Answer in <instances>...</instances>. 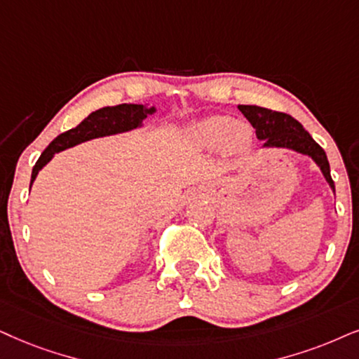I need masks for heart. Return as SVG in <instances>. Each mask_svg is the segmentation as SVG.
<instances>
[{"label": "heart", "instance_id": "b5f03b06", "mask_svg": "<svg viewBox=\"0 0 359 359\" xmlns=\"http://www.w3.org/2000/svg\"><path fill=\"white\" fill-rule=\"evenodd\" d=\"M189 135L203 149L220 147L226 157H238L253 142L252 127L230 116H207L190 124Z\"/></svg>", "mask_w": 359, "mask_h": 359}]
</instances>
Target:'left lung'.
Returning <instances> with one entry per match:
<instances>
[{
  "label": "left lung",
  "mask_w": 359,
  "mask_h": 359,
  "mask_svg": "<svg viewBox=\"0 0 359 359\" xmlns=\"http://www.w3.org/2000/svg\"><path fill=\"white\" fill-rule=\"evenodd\" d=\"M238 109L257 129V137L262 140V149H288V151L310 157L320 167L321 174L334 194L328 157L300 122L283 112L260 106H238Z\"/></svg>",
  "instance_id": "8db88e82"
}]
</instances>
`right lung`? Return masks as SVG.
<instances>
[{"label":"right lung","mask_w":359,"mask_h":359,"mask_svg":"<svg viewBox=\"0 0 359 359\" xmlns=\"http://www.w3.org/2000/svg\"><path fill=\"white\" fill-rule=\"evenodd\" d=\"M157 112L156 106L149 107L147 104H119V106L102 107L90 112L79 126L72 127L66 133L59 134L49 146L41 154L38 162L33 167L31 174V185L38 177L39 170L54 157V154L66 151V149L88 142V140L130 133V130L144 127V119ZM29 185V189H31Z\"/></svg>","instance_id":"obj_1"}]
</instances>
